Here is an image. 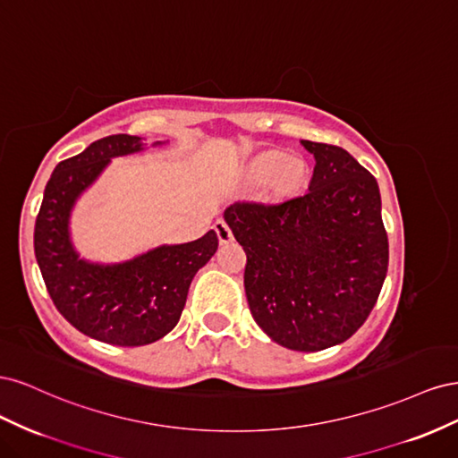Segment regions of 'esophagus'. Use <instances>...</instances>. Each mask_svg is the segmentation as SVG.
Instances as JSON below:
<instances>
[{
    "mask_svg": "<svg viewBox=\"0 0 458 458\" xmlns=\"http://www.w3.org/2000/svg\"><path fill=\"white\" fill-rule=\"evenodd\" d=\"M214 229H216V234H217V241H219V244H227V242H231V241H233V231H231V227L225 224L224 219H217V221H216V225H214Z\"/></svg>",
    "mask_w": 458,
    "mask_h": 458,
    "instance_id": "34e87169",
    "label": "esophagus"
}]
</instances>
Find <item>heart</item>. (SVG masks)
<instances>
[{
  "label": "heart",
  "instance_id": "b5f03b06",
  "mask_svg": "<svg viewBox=\"0 0 458 458\" xmlns=\"http://www.w3.org/2000/svg\"><path fill=\"white\" fill-rule=\"evenodd\" d=\"M248 177L254 183L271 182L279 195H288L301 187L308 177V165L301 158L286 157L281 150H267L248 165Z\"/></svg>",
  "mask_w": 458,
  "mask_h": 458
}]
</instances>
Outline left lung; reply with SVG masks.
Returning <instances> with one entry per match:
<instances>
[{
  "label": "left lung",
  "mask_w": 458,
  "mask_h": 458,
  "mask_svg": "<svg viewBox=\"0 0 458 458\" xmlns=\"http://www.w3.org/2000/svg\"><path fill=\"white\" fill-rule=\"evenodd\" d=\"M315 157L310 191L225 210L244 248L254 321L276 344L321 352L353 336L387 273V234L374 175L342 147L301 141Z\"/></svg>",
  "instance_id": "1"
}]
</instances>
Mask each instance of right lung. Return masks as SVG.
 I'll return each instance as SVG.
<instances>
[{
  "label": "right lung",
  "mask_w": 458,
  "mask_h": 458,
  "mask_svg": "<svg viewBox=\"0 0 458 458\" xmlns=\"http://www.w3.org/2000/svg\"><path fill=\"white\" fill-rule=\"evenodd\" d=\"M141 150L140 137L108 135L57 164L46 185L34 227V252L59 313L86 336L113 345L157 342L177 325L192 276L217 250L216 231L199 241L160 246L120 266H93L68 239L78 195L113 157Z\"/></svg>",
  "instance_id": "obj_1"
}]
</instances>
